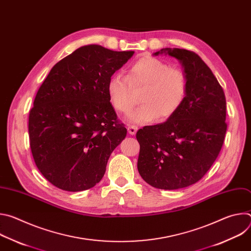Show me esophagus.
I'll use <instances>...</instances> for the list:
<instances>
[{
    "label": "esophagus",
    "mask_w": 251,
    "mask_h": 251,
    "mask_svg": "<svg viewBox=\"0 0 251 251\" xmlns=\"http://www.w3.org/2000/svg\"><path fill=\"white\" fill-rule=\"evenodd\" d=\"M127 130H128V133L130 134V135H135L136 134V132L138 131V128L136 127V126H128L127 127Z\"/></svg>",
    "instance_id": "34e87169"
}]
</instances>
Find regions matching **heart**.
<instances>
[{"label": "heart", "instance_id": "b5f03b06", "mask_svg": "<svg viewBox=\"0 0 251 251\" xmlns=\"http://www.w3.org/2000/svg\"><path fill=\"white\" fill-rule=\"evenodd\" d=\"M133 89L142 90V104L127 114L126 120L132 124H145L175 115L186 98L188 82L182 70L146 55L130 66L128 78L118 73L108 79L106 89L114 109L125 113L132 108L136 102Z\"/></svg>", "mask_w": 251, "mask_h": 251}]
</instances>
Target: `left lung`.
<instances>
[{"mask_svg": "<svg viewBox=\"0 0 251 251\" xmlns=\"http://www.w3.org/2000/svg\"><path fill=\"white\" fill-rule=\"evenodd\" d=\"M184 68L188 90L175 115L166 122L140 129L138 171L147 184L177 190L196 184L218 158L226 132L225 92L209 67L195 52L162 49Z\"/></svg>", "mask_w": 251, "mask_h": 251, "instance_id": "obj_1", "label": "left lung"}]
</instances>
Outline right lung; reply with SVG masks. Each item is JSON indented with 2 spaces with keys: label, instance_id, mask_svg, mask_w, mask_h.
I'll return each instance as SVG.
<instances>
[{
  "label": "right lung",
  "instance_id": "1",
  "mask_svg": "<svg viewBox=\"0 0 251 251\" xmlns=\"http://www.w3.org/2000/svg\"><path fill=\"white\" fill-rule=\"evenodd\" d=\"M134 54L83 46L58 61L28 117L33 160L47 180L67 192L93 188L127 129L118 124L107 82Z\"/></svg>",
  "mask_w": 251,
  "mask_h": 251
}]
</instances>
